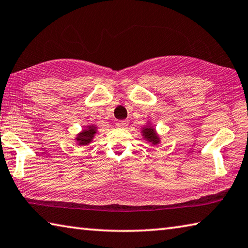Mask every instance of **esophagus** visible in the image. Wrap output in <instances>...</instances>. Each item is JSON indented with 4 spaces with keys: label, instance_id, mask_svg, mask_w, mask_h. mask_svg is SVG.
I'll return each instance as SVG.
<instances>
[{
    "label": "esophagus",
    "instance_id": "1",
    "mask_svg": "<svg viewBox=\"0 0 248 248\" xmlns=\"http://www.w3.org/2000/svg\"><path fill=\"white\" fill-rule=\"evenodd\" d=\"M128 121L127 120H119V121H117V127H119V128H127V125H128Z\"/></svg>",
    "mask_w": 248,
    "mask_h": 248
}]
</instances>
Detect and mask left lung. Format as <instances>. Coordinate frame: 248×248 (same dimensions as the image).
Masks as SVG:
<instances>
[{"label": "left lung", "instance_id": "8db88e82", "mask_svg": "<svg viewBox=\"0 0 248 248\" xmlns=\"http://www.w3.org/2000/svg\"><path fill=\"white\" fill-rule=\"evenodd\" d=\"M143 134L144 137L148 139L150 142H152V144H156L158 142V138L156 136V133H155L154 129L152 127H149V128H145L143 130Z\"/></svg>", "mask_w": 248, "mask_h": 248}]
</instances>
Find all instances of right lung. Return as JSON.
<instances>
[{
	"label": "right lung",
	"instance_id": "right-lung-1",
	"mask_svg": "<svg viewBox=\"0 0 248 248\" xmlns=\"http://www.w3.org/2000/svg\"><path fill=\"white\" fill-rule=\"evenodd\" d=\"M95 133V128L94 127H90L87 130H84L83 132L78 134V137L77 138V140L78 141V144L81 145H86L89 144L92 141Z\"/></svg>",
	"mask_w": 248,
	"mask_h": 248
}]
</instances>
